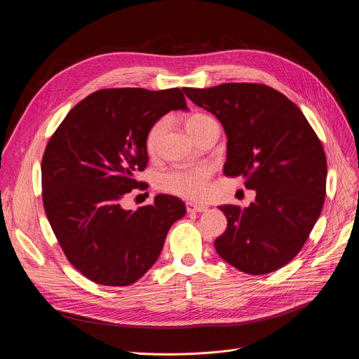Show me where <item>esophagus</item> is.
I'll return each mask as SVG.
<instances>
[{"label": "esophagus", "mask_w": 359, "mask_h": 359, "mask_svg": "<svg viewBox=\"0 0 359 359\" xmlns=\"http://www.w3.org/2000/svg\"><path fill=\"white\" fill-rule=\"evenodd\" d=\"M185 207L188 213H203L208 208L204 204H194V203H185Z\"/></svg>", "instance_id": "obj_1"}]
</instances>
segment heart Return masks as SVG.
Returning <instances> with one entry per match:
<instances>
[{
    "instance_id": "heart-1",
    "label": "heart",
    "mask_w": 359,
    "mask_h": 359,
    "mask_svg": "<svg viewBox=\"0 0 359 359\" xmlns=\"http://www.w3.org/2000/svg\"><path fill=\"white\" fill-rule=\"evenodd\" d=\"M215 121L204 113H193L185 121L188 132L193 136L203 128L204 124ZM165 129V120L154 123L144 136V149L149 155H154L158 149L159 139ZM213 175V168L208 165L197 166H177L162 172L158 178V188L161 191L181 197L184 200L198 201L203 200L208 193V184Z\"/></svg>"
}]
</instances>
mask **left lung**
I'll list each match as a JSON object with an SVG mask.
<instances>
[{"label":"left lung","instance_id":"1","mask_svg":"<svg viewBox=\"0 0 359 359\" xmlns=\"http://www.w3.org/2000/svg\"><path fill=\"white\" fill-rule=\"evenodd\" d=\"M184 93L223 124L224 175H241L257 191L245 210L220 205L227 229L215 242L217 254L250 276L283 268L322 213L327 163L320 139L296 104L264 83L229 82Z\"/></svg>","mask_w":359,"mask_h":359}]
</instances>
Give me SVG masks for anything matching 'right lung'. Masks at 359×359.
Segmentation results:
<instances>
[{
	"label": "right lung",
	"instance_id": "obj_1",
	"mask_svg": "<svg viewBox=\"0 0 359 359\" xmlns=\"http://www.w3.org/2000/svg\"><path fill=\"white\" fill-rule=\"evenodd\" d=\"M171 110H187L182 90L107 88L90 94L50 136L41 159V198L67 259L88 280L126 287L158 259L184 203L156 196L136 212L121 200L144 189V136Z\"/></svg>",
	"mask_w": 359,
	"mask_h": 359
}]
</instances>
